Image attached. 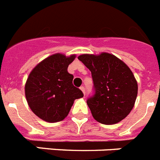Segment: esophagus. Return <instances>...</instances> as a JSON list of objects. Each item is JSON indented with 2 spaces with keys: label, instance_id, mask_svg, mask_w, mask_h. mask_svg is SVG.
<instances>
[{
  "label": "esophagus",
  "instance_id": "esophagus-1",
  "mask_svg": "<svg viewBox=\"0 0 160 160\" xmlns=\"http://www.w3.org/2000/svg\"><path fill=\"white\" fill-rule=\"evenodd\" d=\"M80 88V90H81V91H82V92H83V93H84V95L85 94V88H84V86H81Z\"/></svg>",
  "mask_w": 160,
  "mask_h": 160
}]
</instances>
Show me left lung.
<instances>
[{
  "instance_id": "left-lung-1",
  "label": "left lung",
  "mask_w": 160,
  "mask_h": 160,
  "mask_svg": "<svg viewBox=\"0 0 160 160\" xmlns=\"http://www.w3.org/2000/svg\"><path fill=\"white\" fill-rule=\"evenodd\" d=\"M92 73L94 96L87 100L92 117L103 124H115L130 113L138 96V82L127 64L109 53L78 57Z\"/></svg>"
}]
</instances>
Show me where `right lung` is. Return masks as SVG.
<instances>
[{
  "mask_svg": "<svg viewBox=\"0 0 160 160\" xmlns=\"http://www.w3.org/2000/svg\"><path fill=\"white\" fill-rule=\"evenodd\" d=\"M76 54L54 53L39 62L25 84V96L32 112L49 123L63 120L76 99L83 98L80 89L72 84L68 68Z\"/></svg>",
  "mask_w": 160,
  "mask_h": 160,
  "instance_id": "1",
  "label": "right lung"
}]
</instances>
